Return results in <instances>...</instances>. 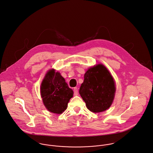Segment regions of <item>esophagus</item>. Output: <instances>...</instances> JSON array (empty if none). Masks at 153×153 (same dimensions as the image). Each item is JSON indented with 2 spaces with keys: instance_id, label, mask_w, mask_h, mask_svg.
I'll return each instance as SVG.
<instances>
[{
  "instance_id": "obj_1",
  "label": "esophagus",
  "mask_w": 153,
  "mask_h": 153,
  "mask_svg": "<svg viewBox=\"0 0 153 153\" xmlns=\"http://www.w3.org/2000/svg\"><path fill=\"white\" fill-rule=\"evenodd\" d=\"M74 95H77L78 94V89H77V88H74Z\"/></svg>"
}]
</instances>
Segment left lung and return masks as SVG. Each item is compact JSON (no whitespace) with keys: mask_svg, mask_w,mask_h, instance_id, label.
Returning <instances> with one entry per match:
<instances>
[{"mask_svg":"<svg viewBox=\"0 0 153 153\" xmlns=\"http://www.w3.org/2000/svg\"><path fill=\"white\" fill-rule=\"evenodd\" d=\"M79 93L89 110L101 112L108 109L114 99L115 86L114 79L102 64L90 68L85 74Z\"/></svg>","mask_w":153,"mask_h":153,"instance_id":"obj_1","label":"left lung"}]
</instances>
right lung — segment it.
I'll list each match as a JSON object with an SVG mask.
<instances>
[{"mask_svg": "<svg viewBox=\"0 0 153 153\" xmlns=\"http://www.w3.org/2000/svg\"><path fill=\"white\" fill-rule=\"evenodd\" d=\"M41 94L48 111L60 114L67 109L73 91L60 73L52 69L47 72L41 83Z\"/></svg>", "mask_w": 153, "mask_h": 153, "instance_id": "right-lung-1", "label": "right lung"}]
</instances>
